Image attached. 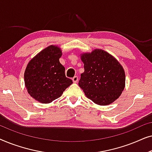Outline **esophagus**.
<instances>
[{
    "label": "esophagus",
    "mask_w": 152,
    "mask_h": 152,
    "mask_svg": "<svg viewBox=\"0 0 152 152\" xmlns=\"http://www.w3.org/2000/svg\"><path fill=\"white\" fill-rule=\"evenodd\" d=\"M78 81V77L77 76H75L72 77V82L74 83H77Z\"/></svg>",
    "instance_id": "34e87169"
}]
</instances>
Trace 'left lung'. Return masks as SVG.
Returning a JSON list of instances; mask_svg holds the SVG:
<instances>
[{
	"label": "left lung",
	"mask_w": 152,
	"mask_h": 152,
	"mask_svg": "<svg viewBox=\"0 0 152 152\" xmlns=\"http://www.w3.org/2000/svg\"><path fill=\"white\" fill-rule=\"evenodd\" d=\"M82 61L84 72L79 86L86 97L99 105L109 104L118 99L125 85V74L119 62L98 49L82 55Z\"/></svg>",
	"instance_id": "obj_1"
}]
</instances>
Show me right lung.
<instances>
[{"instance_id": "1", "label": "right lung", "mask_w": 152, "mask_h": 152, "mask_svg": "<svg viewBox=\"0 0 152 152\" xmlns=\"http://www.w3.org/2000/svg\"><path fill=\"white\" fill-rule=\"evenodd\" d=\"M61 51L55 45L46 48L33 58L24 74L28 92L41 103H50L62 95L72 84L66 77L65 68L60 64Z\"/></svg>"}]
</instances>
